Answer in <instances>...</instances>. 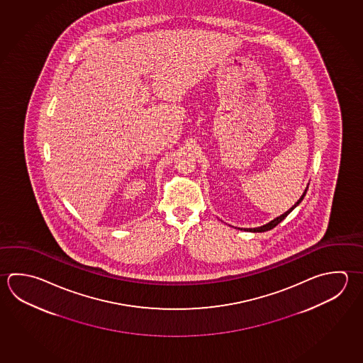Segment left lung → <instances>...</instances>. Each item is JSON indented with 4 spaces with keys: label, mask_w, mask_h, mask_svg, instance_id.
Wrapping results in <instances>:
<instances>
[{
    "label": "left lung",
    "mask_w": 363,
    "mask_h": 363,
    "mask_svg": "<svg viewBox=\"0 0 363 363\" xmlns=\"http://www.w3.org/2000/svg\"><path fill=\"white\" fill-rule=\"evenodd\" d=\"M307 189H308V186L306 188V191H304L303 194H302V197L299 198V201H298L296 205L293 206L290 210L283 213L281 216H279V218H274L272 221H270L269 224L264 225V226H261V228H255V229H244L245 231H253V233H262V231L271 230V229H274L277 224H280L281 221H283L284 218H286L288 215H289L290 212L293 211L296 207H297L302 201H303L304 196H306V193H307Z\"/></svg>",
    "instance_id": "obj_1"
}]
</instances>
